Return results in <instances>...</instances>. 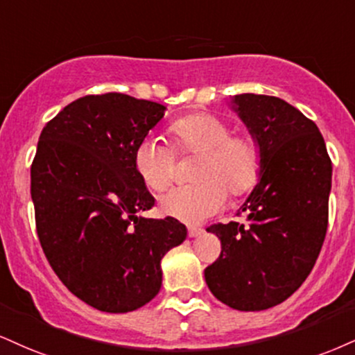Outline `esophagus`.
I'll use <instances>...</instances> for the list:
<instances>
[{"label":"esophagus","mask_w":355,"mask_h":355,"mask_svg":"<svg viewBox=\"0 0 355 355\" xmlns=\"http://www.w3.org/2000/svg\"><path fill=\"white\" fill-rule=\"evenodd\" d=\"M203 233L202 228H196V226H189V236L190 238H196Z\"/></svg>","instance_id":"esophagus-1"}]
</instances>
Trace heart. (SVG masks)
I'll list each match as a JSON object with an SVG mask.
<instances>
[{
	"instance_id": "heart-1",
	"label": "heart",
	"mask_w": 355,
	"mask_h": 355,
	"mask_svg": "<svg viewBox=\"0 0 355 355\" xmlns=\"http://www.w3.org/2000/svg\"><path fill=\"white\" fill-rule=\"evenodd\" d=\"M170 144L177 155H198L191 178L196 183L170 190L160 198V211L189 223H198L223 208L226 191L245 195L254 187L261 168V148L248 132L232 134L223 119L195 112L168 127ZM157 137L137 144L134 166L148 190L162 191L175 173V154Z\"/></svg>"
}]
</instances>
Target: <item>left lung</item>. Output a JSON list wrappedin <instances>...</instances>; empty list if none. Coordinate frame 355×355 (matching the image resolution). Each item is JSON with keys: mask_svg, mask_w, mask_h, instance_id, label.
I'll use <instances>...</instances> for the list:
<instances>
[{"mask_svg": "<svg viewBox=\"0 0 355 355\" xmlns=\"http://www.w3.org/2000/svg\"><path fill=\"white\" fill-rule=\"evenodd\" d=\"M233 109L261 148L259 182L238 211L246 223L207 228L221 253L205 281L223 304L263 311L288 300L321 253L332 164L318 125L279 97L240 94Z\"/></svg>", "mask_w": 355, "mask_h": 355, "instance_id": "left-lung-1", "label": "left lung"}]
</instances>
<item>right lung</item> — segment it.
<instances>
[{
  "label": "right lung",
  "mask_w": 355,
  "mask_h": 355,
  "mask_svg": "<svg viewBox=\"0 0 355 355\" xmlns=\"http://www.w3.org/2000/svg\"><path fill=\"white\" fill-rule=\"evenodd\" d=\"M165 107L121 92L71 102L40 135L31 165L36 230L59 279L85 304L129 313L160 291V261L187 238L180 221L142 218L155 198L134 166Z\"/></svg>",
  "instance_id": "obj_1"
}]
</instances>
